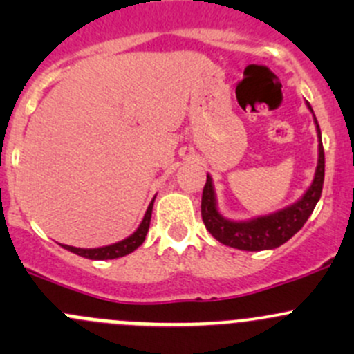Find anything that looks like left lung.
Returning a JSON list of instances; mask_svg holds the SVG:
<instances>
[{"instance_id":"obj_1","label":"left lung","mask_w":354,"mask_h":354,"mask_svg":"<svg viewBox=\"0 0 354 354\" xmlns=\"http://www.w3.org/2000/svg\"><path fill=\"white\" fill-rule=\"evenodd\" d=\"M306 108L313 114L308 102H306ZM313 123H315L317 137H319V159H317L315 174L305 194L284 209L243 221L227 219L219 212L212 176L207 173V183L202 194V219L209 233L217 241L231 248L245 250V252H260V250H274L284 245L289 238H292L301 230L322 195L324 173H326L322 133H320L315 114H313Z\"/></svg>"}]
</instances>
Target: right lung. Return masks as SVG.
<instances>
[{
	"label": "right lung",
	"mask_w": 354,
	"mask_h": 354,
	"mask_svg": "<svg viewBox=\"0 0 354 354\" xmlns=\"http://www.w3.org/2000/svg\"><path fill=\"white\" fill-rule=\"evenodd\" d=\"M154 200L156 197L152 198L151 203H149L144 219H142V223L138 224L137 230H135L130 236L124 238V240L116 241V243H111L106 246H97V248H77V246H70V245H62V246L65 250H68V252L77 253V255L84 257V259H91V260H113V259H120V257L128 255V253L135 252V250L145 241V236H147L149 233V226H151Z\"/></svg>",
	"instance_id": "add662e5"
}]
</instances>
